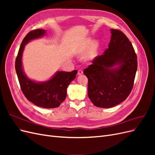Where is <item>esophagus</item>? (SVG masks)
<instances>
[{
  "label": "esophagus",
  "mask_w": 155,
  "mask_h": 155,
  "mask_svg": "<svg viewBox=\"0 0 155 155\" xmlns=\"http://www.w3.org/2000/svg\"><path fill=\"white\" fill-rule=\"evenodd\" d=\"M83 70L81 69L78 70V75H81V74H83Z\"/></svg>",
  "instance_id": "34e87169"
}]
</instances>
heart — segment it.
<instances>
[{"label": "heart", "mask_w": 155, "mask_h": 155, "mask_svg": "<svg viewBox=\"0 0 155 155\" xmlns=\"http://www.w3.org/2000/svg\"><path fill=\"white\" fill-rule=\"evenodd\" d=\"M92 45H93V42L91 40H88V41H87V43H85L82 46H81L80 48L79 49L78 53L80 55L85 54L91 50ZM94 55H95V51L93 50L91 51L90 54H89V58H92L94 57Z\"/></svg>", "instance_id": "1"}]
</instances>
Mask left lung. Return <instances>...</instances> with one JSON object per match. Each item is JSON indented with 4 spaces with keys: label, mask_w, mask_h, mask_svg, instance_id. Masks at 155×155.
Wrapping results in <instances>:
<instances>
[{
    "label": "left lung",
    "mask_w": 155,
    "mask_h": 155,
    "mask_svg": "<svg viewBox=\"0 0 155 155\" xmlns=\"http://www.w3.org/2000/svg\"><path fill=\"white\" fill-rule=\"evenodd\" d=\"M110 31L109 48L83 71L88 78L89 99L101 108L125 100L133 89L138 67L137 54L127 36L118 30Z\"/></svg>",
    "instance_id": "8db88e82"
}]
</instances>
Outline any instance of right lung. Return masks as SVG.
I'll use <instances>...</instances> for the list:
<instances>
[{
	"label": "right lung",
	"mask_w": 155,
	"mask_h": 155,
	"mask_svg": "<svg viewBox=\"0 0 155 155\" xmlns=\"http://www.w3.org/2000/svg\"><path fill=\"white\" fill-rule=\"evenodd\" d=\"M46 31L37 29L30 31L22 40L15 60V70L21 90L28 100L37 106L51 109L58 107L67 97V89L76 78V70L72 72L59 71L50 80L35 82L28 78L23 71L22 55L25 45L29 41L43 37Z\"/></svg>",
	"instance_id": "add662e5"
}]
</instances>
